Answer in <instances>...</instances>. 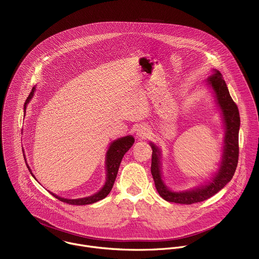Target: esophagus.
<instances>
[{
  "label": "esophagus",
  "mask_w": 259,
  "mask_h": 259,
  "mask_svg": "<svg viewBox=\"0 0 259 259\" xmlns=\"http://www.w3.org/2000/svg\"><path fill=\"white\" fill-rule=\"evenodd\" d=\"M149 136V127L146 124H141L137 128V137L139 139H146Z\"/></svg>",
  "instance_id": "obj_1"
}]
</instances>
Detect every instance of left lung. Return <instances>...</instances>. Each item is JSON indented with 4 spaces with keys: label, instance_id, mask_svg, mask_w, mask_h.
Returning a JSON list of instances; mask_svg holds the SVG:
<instances>
[{
    "label": "left lung",
    "instance_id": "1",
    "mask_svg": "<svg viewBox=\"0 0 259 259\" xmlns=\"http://www.w3.org/2000/svg\"><path fill=\"white\" fill-rule=\"evenodd\" d=\"M207 83L211 86L215 93L217 101L222 109L224 120L226 124L225 147L224 156L221 168L213 179L205 186L196 188L194 190L185 192H172L170 191L161 179L160 170V151L158 148L151 144L152 164L151 172L155 182V186L160 196L165 200L181 204H191L199 201H203L217 192H219L233 177L239 158V127H240V115L236 103L233 101L226 82L219 71H214L207 78Z\"/></svg>",
    "mask_w": 259,
    "mask_h": 259
}]
</instances>
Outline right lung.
<instances>
[{"label":"right lung","mask_w":259,"mask_h":259,"mask_svg":"<svg viewBox=\"0 0 259 259\" xmlns=\"http://www.w3.org/2000/svg\"><path fill=\"white\" fill-rule=\"evenodd\" d=\"M33 92H34V88L32 89L31 93L29 94L28 98L25 101L24 110L26 109V104L31 99V97L33 95ZM24 112H26V111H24ZM134 143H135V139L132 136H127V137L118 139L117 141H114L111 144V146H110V148H109V150L107 152V157H106V170H107L106 183H105L104 187L99 192H97L96 194H94L92 196L85 197V198H79V199H67V198H63V197H60L58 195H55L54 193H52V194L56 198L61 200V201L67 202L69 204H75V205L90 204V203H94V202H96L98 200L103 199L104 197H106L108 195V193L112 189V186L114 184V181H115V178H116V175H117V172H118V168H119L121 159H122L123 155L132 148ZM24 159H25V156H24ZM26 165H27V168L29 169V171L31 173V170H30V168H29L27 163H26ZM32 176L34 177L33 174H32Z\"/></svg>","instance_id":"add662e5"}]
</instances>
